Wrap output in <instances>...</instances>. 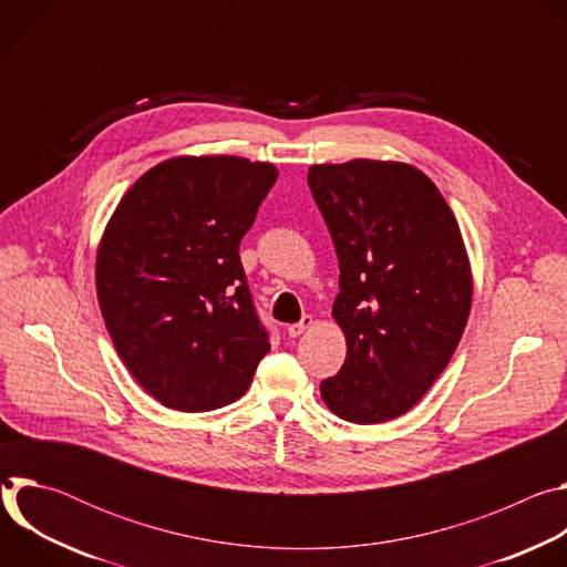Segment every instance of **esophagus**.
Here are the masks:
<instances>
[{"mask_svg":"<svg viewBox=\"0 0 567 567\" xmlns=\"http://www.w3.org/2000/svg\"><path fill=\"white\" fill-rule=\"evenodd\" d=\"M311 326H313V318L305 313V316L300 318V322H293V326L287 328V334H289L291 339H296V337H300L302 332H307Z\"/></svg>","mask_w":567,"mask_h":567,"instance_id":"34e87169","label":"esophagus"}]
</instances>
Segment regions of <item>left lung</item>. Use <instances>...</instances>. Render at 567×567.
<instances>
[{
  "mask_svg": "<svg viewBox=\"0 0 567 567\" xmlns=\"http://www.w3.org/2000/svg\"><path fill=\"white\" fill-rule=\"evenodd\" d=\"M307 184L334 239L332 316L348 341L320 396L346 422L394 420L429 392L466 326L473 280L457 219L437 186L399 161L311 166Z\"/></svg>",
  "mask_w": 567,
  "mask_h": 567,
  "instance_id": "1",
  "label": "left lung"
}]
</instances>
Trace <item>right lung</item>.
Instances as JSON below:
<instances>
[{
	"mask_svg": "<svg viewBox=\"0 0 567 567\" xmlns=\"http://www.w3.org/2000/svg\"><path fill=\"white\" fill-rule=\"evenodd\" d=\"M278 179L241 156H175L123 195L96 256L114 348L164 406L233 403L271 350L239 262V239Z\"/></svg>",
	"mask_w": 567,
	"mask_h": 567,
	"instance_id": "1",
	"label": "right lung"
}]
</instances>
